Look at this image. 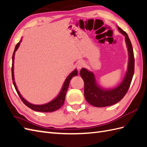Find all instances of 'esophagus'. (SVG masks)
Masks as SVG:
<instances>
[{"mask_svg":"<svg viewBox=\"0 0 147 147\" xmlns=\"http://www.w3.org/2000/svg\"><path fill=\"white\" fill-rule=\"evenodd\" d=\"M84 65H85V64H84V63L83 61L79 62V63H78V64H77V69H78V70L81 69L82 68L84 67Z\"/></svg>","mask_w":147,"mask_h":147,"instance_id":"esophagus-1","label":"esophagus"}]
</instances>
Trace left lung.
<instances>
[{
    "mask_svg": "<svg viewBox=\"0 0 147 147\" xmlns=\"http://www.w3.org/2000/svg\"><path fill=\"white\" fill-rule=\"evenodd\" d=\"M118 29L125 36L129 54L127 70L123 82L117 87L107 90L100 88L97 84L94 74L90 71L83 68L80 72L84 83V97L89 104L97 107L110 106L121 100L129 88L134 75V56L131 42L127 33L119 26H118Z\"/></svg>",
    "mask_w": 147,
    "mask_h": 147,
    "instance_id": "obj_1",
    "label": "left lung"
}]
</instances>
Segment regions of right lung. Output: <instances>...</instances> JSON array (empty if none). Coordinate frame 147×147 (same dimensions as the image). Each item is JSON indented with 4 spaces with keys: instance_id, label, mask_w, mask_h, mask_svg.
I'll use <instances>...</instances> for the list:
<instances>
[{
    "instance_id": "add662e5",
    "label": "right lung",
    "mask_w": 147,
    "mask_h": 147,
    "mask_svg": "<svg viewBox=\"0 0 147 147\" xmlns=\"http://www.w3.org/2000/svg\"><path fill=\"white\" fill-rule=\"evenodd\" d=\"M21 42V40L16 44V45L15 47L14 52H13V56H12V67H11V75H12V80H13V83L14 84V86L15 88V90L18 93V94L20 96V99L21 100L23 101V103L28 107L29 108L31 109L32 110L34 111H37V112H55L56 110H59L62 106L63 105L64 101H65V94H66V92L67 91V89L69 86V83L70 81L71 80V79L73 77L77 76L78 72L77 69L74 70L73 72L71 73L69 76L67 77L65 79V80L63 86L61 89V91L59 95L57 96V97L53 100L52 101L48 102V103L46 104H43V105H34L28 102L26 99H24L22 96L20 94V93L19 91L18 90L16 85L15 82V78H14V74H13V63H14V58H15V51L17 50V49L18 48L20 43Z\"/></svg>"
}]
</instances>
